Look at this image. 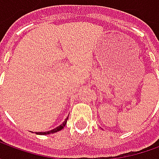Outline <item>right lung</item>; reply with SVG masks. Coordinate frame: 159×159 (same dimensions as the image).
Returning a JSON list of instances; mask_svg holds the SVG:
<instances>
[{
    "label": "right lung",
    "mask_w": 159,
    "mask_h": 159,
    "mask_svg": "<svg viewBox=\"0 0 159 159\" xmlns=\"http://www.w3.org/2000/svg\"><path fill=\"white\" fill-rule=\"evenodd\" d=\"M67 119H68V117L64 121V123H63L61 125H59V127H57V128L53 129L50 130V131H48V132H38V133L36 132V134H49L56 133V132H58V131H59V130H61L62 129H64V127L66 126V123H67Z\"/></svg>",
    "instance_id": "1"
}]
</instances>
